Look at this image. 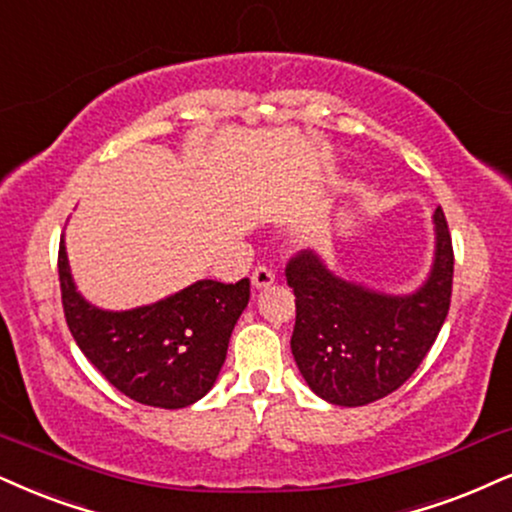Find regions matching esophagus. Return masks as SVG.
<instances>
[{"mask_svg":"<svg viewBox=\"0 0 512 512\" xmlns=\"http://www.w3.org/2000/svg\"><path fill=\"white\" fill-rule=\"evenodd\" d=\"M273 282H275L273 268H268V266H256L254 273H251V285H254L256 289H263V287L273 285Z\"/></svg>","mask_w":512,"mask_h":512,"instance_id":"esophagus-1","label":"esophagus"}]
</instances>
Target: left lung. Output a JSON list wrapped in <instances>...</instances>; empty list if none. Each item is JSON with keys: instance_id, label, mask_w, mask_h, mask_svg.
<instances>
[{"instance_id": "8db88e82", "label": "left lung", "mask_w": 512, "mask_h": 512, "mask_svg": "<svg viewBox=\"0 0 512 512\" xmlns=\"http://www.w3.org/2000/svg\"><path fill=\"white\" fill-rule=\"evenodd\" d=\"M437 256L425 287L384 296L334 277L311 251L287 261L296 296L292 353L320 399L365 406L391 394L420 368L444 325L453 289V242L444 211L434 213Z\"/></svg>"}]
</instances>
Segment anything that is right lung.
I'll return each instance as SVG.
<instances>
[{
	"instance_id": "1",
	"label": "right lung",
	"mask_w": 512,
	"mask_h": 512,
	"mask_svg": "<svg viewBox=\"0 0 512 512\" xmlns=\"http://www.w3.org/2000/svg\"><path fill=\"white\" fill-rule=\"evenodd\" d=\"M59 282L68 330L87 361L121 394L154 408H185L213 387L251 294L249 277L201 280L159 304L99 311L75 292L63 239Z\"/></svg>"
}]
</instances>
